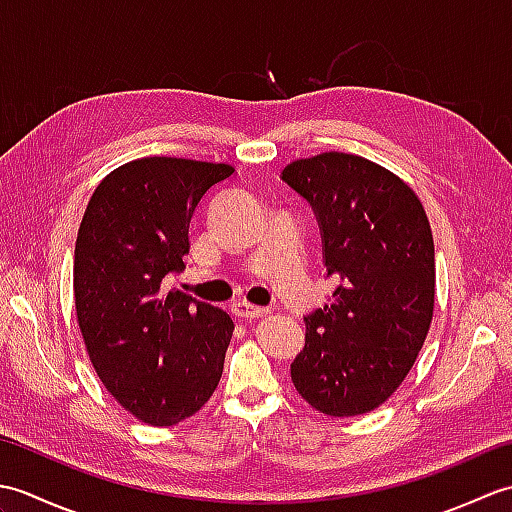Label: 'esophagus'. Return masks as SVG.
<instances>
[{
  "label": "esophagus",
  "mask_w": 512,
  "mask_h": 512,
  "mask_svg": "<svg viewBox=\"0 0 512 512\" xmlns=\"http://www.w3.org/2000/svg\"><path fill=\"white\" fill-rule=\"evenodd\" d=\"M235 317H242V319H259V317H266V314H270L273 310L270 308H259V306H253V303H233L231 306Z\"/></svg>",
  "instance_id": "1"
}]
</instances>
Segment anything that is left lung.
I'll list each match as a JSON object with an SVG mask.
<instances>
[{
    "mask_svg": "<svg viewBox=\"0 0 512 512\" xmlns=\"http://www.w3.org/2000/svg\"><path fill=\"white\" fill-rule=\"evenodd\" d=\"M321 224L336 288L306 317L292 385L325 416L374 411L407 378L436 303V255L424 206L405 180L363 156L325 151L281 171Z\"/></svg>",
    "mask_w": 512,
    "mask_h": 512,
    "instance_id": "8db88e82",
    "label": "left lung"
}]
</instances>
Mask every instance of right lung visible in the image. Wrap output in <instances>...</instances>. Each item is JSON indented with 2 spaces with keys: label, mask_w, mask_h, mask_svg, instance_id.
<instances>
[{
  "label": "right lung",
  "mask_w": 512,
  "mask_h": 512,
  "mask_svg": "<svg viewBox=\"0 0 512 512\" xmlns=\"http://www.w3.org/2000/svg\"><path fill=\"white\" fill-rule=\"evenodd\" d=\"M224 162L149 156L99 182L74 248L76 323L118 405L151 427L198 413L220 383L233 319L167 288L184 270L189 222Z\"/></svg>",
  "instance_id": "1"
}]
</instances>
